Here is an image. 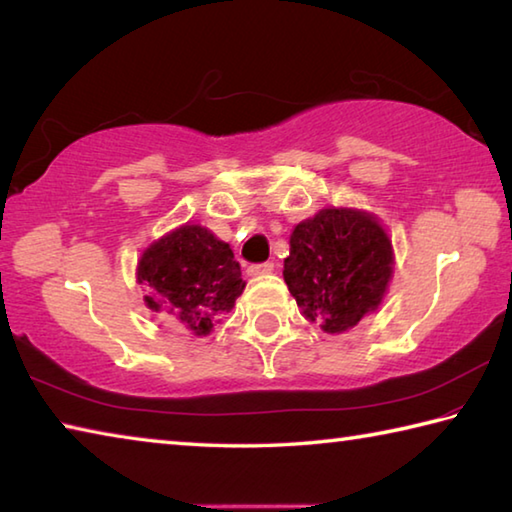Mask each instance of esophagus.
<instances>
[{
  "label": "esophagus",
  "instance_id": "obj_1",
  "mask_svg": "<svg viewBox=\"0 0 512 512\" xmlns=\"http://www.w3.org/2000/svg\"><path fill=\"white\" fill-rule=\"evenodd\" d=\"M275 264L273 262H264V264H250L248 273L250 275H264V273H273Z\"/></svg>",
  "mask_w": 512,
  "mask_h": 512
}]
</instances>
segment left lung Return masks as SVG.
Returning <instances> with one entry per match:
<instances>
[{
  "label": "left lung",
  "mask_w": 512,
  "mask_h": 512,
  "mask_svg": "<svg viewBox=\"0 0 512 512\" xmlns=\"http://www.w3.org/2000/svg\"><path fill=\"white\" fill-rule=\"evenodd\" d=\"M387 232L369 212L324 208L291 232L284 282L322 331L342 333L376 311L392 280Z\"/></svg>",
  "instance_id": "left-lung-1"
}]
</instances>
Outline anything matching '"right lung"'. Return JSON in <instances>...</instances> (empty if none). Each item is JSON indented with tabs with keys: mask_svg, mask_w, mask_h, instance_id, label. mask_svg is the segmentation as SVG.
<instances>
[{
	"mask_svg": "<svg viewBox=\"0 0 512 512\" xmlns=\"http://www.w3.org/2000/svg\"><path fill=\"white\" fill-rule=\"evenodd\" d=\"M136 275L150 291L145 304L156 313L176 315L197 336H208L246 286L230 246L197 224H185L154 241Z\"/></svg>",
	"mask_w": 512,
	"mask_h": 512,
	"instance_id": "obj_1",
	"label": "right lung"
}]
</instances>
